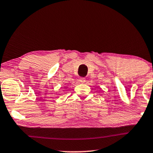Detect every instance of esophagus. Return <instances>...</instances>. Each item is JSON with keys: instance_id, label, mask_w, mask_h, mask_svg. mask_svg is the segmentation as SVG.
<instances>
[{"instance_id": "obj_1", "label": "esophagus", "mask_w": 153, "mask_h": 153, "mask_svg": "<svg viewBox=\"0 0 153 153\" xmlns=\"http://www.w3.org/2000/svg\"><path fill=\"white\" fill-rule=\"evenodd\" d=\"M79 81H80L82 83H84V82H86V78L85 77H81V78L79 79Z\"/></svg>"}]
</instances>
